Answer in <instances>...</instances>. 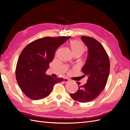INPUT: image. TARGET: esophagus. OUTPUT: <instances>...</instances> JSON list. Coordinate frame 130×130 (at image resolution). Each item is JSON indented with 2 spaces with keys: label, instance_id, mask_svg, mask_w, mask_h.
Listing matches in <instances>:
<instances>
[{
  "label": "esophagus",
  "instance_id": "esophagus-1",
  "mask_svg": "<svg viewBox=\"0 0 130 130\" xmlns=\"http://www.w3.org/2000/svg\"><path fill=\"white\" fill-rule=\"evenodd\" d=\"M68 81H69V80L68 79V78H64V80H63V82H64V83H67V82H68Z\"/></svg>",
  "mask_w": 130,
  "mask_h": 130
}]
</instances>
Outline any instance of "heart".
Here are the masks:
<instances>
[{"label":"heart","instance_id":"b5f03b06","mask_svg":"<svg viewBox=\"0 0 130 130\" xmlns=\"http://www.w3.org/2000/svg\"><path fill=\"white\" fill-rule=\"evenodd\" d=\"M69 47L72 55L75 54H82L84 51L83 44L77 40H73L69 43Z\"/></svg>","mask_w":130,"mask_h":130}]
</instances>
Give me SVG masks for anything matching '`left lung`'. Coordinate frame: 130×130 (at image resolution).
<instances>
[{"label":"left lung","instance_id":"left-lung-1","mask_svg":"<svg viewBox=\"0 0 130 130\" xmlns=\"http://www.w3.org/2000/svg\"><path fill=\"white\" fill-rule=\"evenodd\" d=\"M81 40L88 48V56L82 68L84 76L87 75V83L78 86V90L70 94L74 100L87 103L95 99L104 89L107 84L110 69V62L103 46L95 39L87 36ZM78 86L80 84L77 82Z\"/></svg>","mask_w":130,"mask_h":130}]
</instances>
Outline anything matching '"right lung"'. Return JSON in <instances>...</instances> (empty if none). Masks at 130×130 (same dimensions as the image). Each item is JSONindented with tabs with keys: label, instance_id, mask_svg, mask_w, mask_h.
Wrapping results in <instances>:
<instances>
[{
	"label": "right lung",
	"instance_id": "obj_1",
	"mask_svg": "<svg viewBox=\"0 0 130 130\" xmlns=\"http://www.w3.org/2000/svg\"><path fill=\"white\" fill-rule=\"evenodd\" d=\"M70 36L45 37L27 45L18 59L15 77L22 92L30 99L38 100L48 96L55 84L63 78H53L45 72L59 46Z\"/></svg>",
	"mask_w": 130,
	"mask_h": 130
}]
</instances>
